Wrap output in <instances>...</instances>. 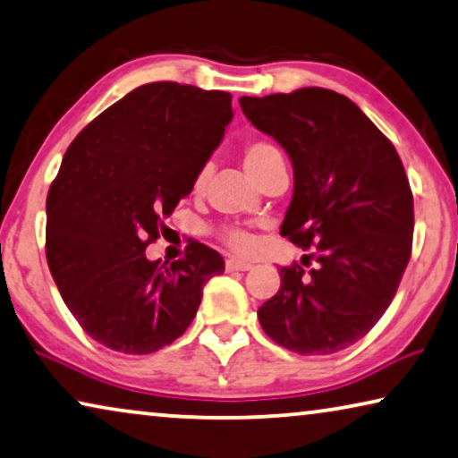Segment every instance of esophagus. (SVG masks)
I'll return each instance as SVG.
<instances>
[{"label":"esophagus","instance_id":"1","mask_svg":"<svg viewBox=\"0 0 458 458\" xmlns=\"http://www.w3.org/2000/svg\"><path fill=\"white\" fill-rule=\"evenodd\" d=\"M252 265L249 261H242V259H228L226 269L228 271H249Z\"/></svg>","mask_w":458,"mask_h":458}]
</instances>
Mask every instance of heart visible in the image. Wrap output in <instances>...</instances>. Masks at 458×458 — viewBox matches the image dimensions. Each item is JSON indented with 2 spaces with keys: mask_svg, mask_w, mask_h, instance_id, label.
I'll list each match as a JSON object with an SVG mask.
<instances>
[{
  "mask_svg": "<svg viewBox=\"0 0 458 458\" xmlns=\"http://www.w3.org/2000/svg\"><path fill=\"white\" fill-rule=\"evenodd\" d=\"M277 160H284L282 149L269 140H252L247 143V148H244V166H247L252 179H257L265 168L271 166V164ZM208 179H209V166H201L197 170L193 182H191V191H193V193H201L208 185ZM220 236L230 249H234L238 252H244L252 247V238L244 230L224 228L220 232Z\"/></svg>",
  "mask_w": 458,
  "mask_h": 458,
  "instance_id": "1",
  "label": "heart"
}]
</instances>
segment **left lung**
Wrapping results in <instances>:
<instances>
[{"mask_svg":"<svg viewBox=\"0 0 458 458\" xmlns=\"http://www.w3.org/2000/svg\"><path fill=\"white\" fill-rule=\"evenodd\" d=\"M241 108L290 156L294 195L279 232L317 261L282 267L259 323L302 356L345 350L385 315L411 257L403 162L356 102L327 88L242 97Z\"/></svg>","mask_w":458,"mask_h":458,"instance_id":"left-lung-1","label":"left lung"}]
</instances>
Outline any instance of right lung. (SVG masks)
<instances>
[{"instance_id": "add662e5", "label": "right lung", "mask_w": 458, "mask_h": 458, "mask_svg": "<svg viewBox=\"0 0 458 458\" xmlns=\"http://www.w3.org/2000/svg\"><path fill=\"white\" fill-rule=\"evenodd\" d=\"M234 117L232 97L176 81L125 94L81 129L47 195L45 250L67 309L121 353H154L187 331L220 252L189 242L170 265L146 249L191 193Z\"/></svg>"}]
</instances>
